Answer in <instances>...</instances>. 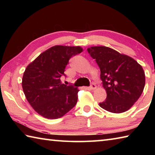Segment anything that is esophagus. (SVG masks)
Returning <instances> with one entry per match:
<instances>
[{
    "label": "esophagus",
    "instance_id": "34e87169",
    "mask_svg": "<svg viewBox=\"0 0 155 155\" xmlns=\"http://www.w3.org/2000/svg\"><path fill=\"white\" fill-rule=\"evenodd\" d=\"M90 89H91V90H96V85L94 83H91V86H90Z\"/></svg>",
    "mask_w": 155,
    "mask_h": 155
}]
</instances>
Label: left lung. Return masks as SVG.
Masks as SVG:
<instances>
[{"label":"left lung","instance_id":"left-lung-1","mask_svg":"<svg viewBox=\"0 0 155 155\" xmlns=\"http://www.w3.org/2000/svg\"><path fill=\"white\" fill-rule=\"evenodd\" d=\"M87 51L101 69L107 99L99 105L115 114L128 111L143 92L145 73L134 59L109 47L91 46Z\"/></svg>","mask_w":155,"mask_h":155}]
</instances>
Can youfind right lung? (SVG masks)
Here are the masks:
<instances>
[{
  "mask_svg": "<svg viewBox=\"0 0 155 155\" xmlns=\"http://www.w3.org/2000/svg\"><path fill=\"white\" fill-rule=\"evenodd\" d=\"M82 51L81 46H54L28 65L22 86L28 103L39 115L59 118L77 104L79 90L61 83L60 78L65 75L69 59Z\"/></svg>",
  "mask_w": 155,
  "mask_h": 155,
  "instance_id": "obj_1",
  "label": "right lung"
}]
</instances>
